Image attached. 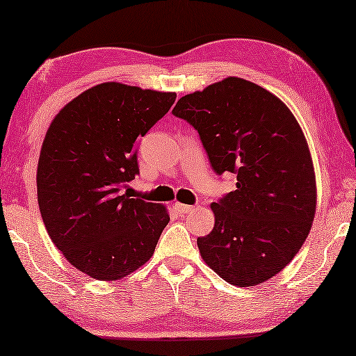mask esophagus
<instances>
[{"label": "esophagus", "mask_w": 356, "mask_h": 356, "mask_svg": "<svg viewBox=\"0 0 356 356\" xmlns=\"http://www.w3.org/2000/svg\"><path fill=\"white\" fill-rule=\"evenodd\" d=\"M174 209H176V213L182 214V216H185V214H190V213H193V211H194V208H193V207L184 205V203H176V205H174Z\"/></svg>", "instance_id": "34e87169"}]
</instances>
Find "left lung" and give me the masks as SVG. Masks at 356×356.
Instances as JSON below:
<instances>
[{
  "label": "left lung",
  "instance_id": "8db88e82",
  "mask_svg": "<svg viewBox=\"0 0 356 356\" xmlns=\"http://www.w3.org/2000/svg\"><path fill=\"white\" fill-rule=\"evenodd\" d=\"M172 115L199 131L217 174H237V190L211 205L214 229L197 238L203 261L240 287L277 275L303 246L316 208L311 151L292 111L229 76L180 97Z\"/></svg>",
  "mask_w": 356,
  "mask_h": 356
}]
</instances>
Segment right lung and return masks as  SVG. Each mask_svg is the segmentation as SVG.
<instances>
[{"mask_svg": "<svg viewBox=\"0 0 356 356\" xmlns=\"http://www.w3.org/2000/svg\"><path fill=\"white\" fill-rule=\"evenodd\" d=\"M174 101L176 93L104 82L67 104L45 133L36 171L42 222L88 277L115 282L154 254L168 211L122 188L139 174V139Z\"/></svg>", "mask_w": 356, "mask_h": 356, "instance_id": "right-lung-1", "label": "right lung"}]
</instances>
